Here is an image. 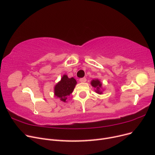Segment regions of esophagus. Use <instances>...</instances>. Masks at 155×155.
I'll list each match as a JSON object with an SVG mask.
<instances>
[{
  "label": "esophagus",
  "mask_w": 155,
  "mask_h": 155,
  "mask_svg": "<svg viewBox=\"0 0 155 155\" xmlns=\"http://www.w3.org/2000/svg\"><path fill=\"white\" fill-rule=\"evenodd\" d=\"M79 81L81 82V83H85L87 81V79L85 78H81L80 79H79Z\"/></svg>",
  "instance_id": "1"
}]
</instances>
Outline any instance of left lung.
Instances as JSON below:
<instances>
[{
    "label": "left lung",
    "mask_w": 155,
    "mask_h": 155,
    "mask_svg": "<svg viewBox=\"0 0 155 155\" xmlns=\"http://www.w3.org/2000/svg\"><path fill=\"white\" fill-rule=\"evenodd\" d=\"M91 85L95 88V92L99 94H103V91L104 88H102V83L98 79H92L91 82Z\"/></svg>",
    "instance_id": "obj_1"
}]
</instances>
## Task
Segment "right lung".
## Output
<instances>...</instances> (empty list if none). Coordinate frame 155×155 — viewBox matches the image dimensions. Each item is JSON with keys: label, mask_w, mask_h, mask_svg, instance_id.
<instances>
[{"label": "right lung", "mask_w": 155, "mask_h": 155, "mask_svg": "<svg viewBox=\"0 0 155 155\" xmlns=\"http://www.w3.org/2000/svg\"><path fill=\"white\" fill-rule=\"evenodd\" d=\"M77 84L74 78H69L67 75L64 74L61 80L54 86V96L59 97L61 101L67 102V97L72 94Z\"/></svg>", "instance_id": "right-lung-1"}]
</instances>
